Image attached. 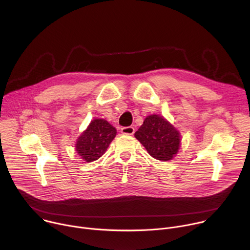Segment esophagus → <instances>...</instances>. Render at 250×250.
<instances>
[{
	"label": "esophagus",
	"instance_id": "esophagus-1",
	"mask_svg": "<svg viewBox=\"0 0 250 250\" xmlns=\"http://www.w3.org/2000/svg\"><path fill=\"white\" fill-rule=\"evenodd\" d=\"M121 132L124 134H128L131 135L134 133V127L133 126H125L121 128Z\"/></svg>",
	"mask_w": 250,
	"mask_h": 250
}]
</instances>
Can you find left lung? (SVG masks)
<instances>
[{
  "mask_svg": "<svg viewBox=\"0 0 250 250\" xmlns=\"http://www.w3.org/2000/svg\"><path fill=\"white\" fill-rule=\"evenodd\" d=\"M134 136L153 158L160 161L171 160L180 147L179 131L157 115L148 116Z\"/></svg>",
  "mask_w": 250,
  "mask_h": 250,
  "instance_id": "left-lung-1",
  "label": "left lung"
}]
</instances>
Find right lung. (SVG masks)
Wrapping results in <instances>:
<instances>
[{"instance_id":"add662e5","label":"right lung","mask_w":250,"mask_h":250,"mask_svg":"<svg viewBox=\"0 0 250 250\" xmlns=\"http://www.w3.org/2000/svg\"><path fill=\"white\" fill-rule=\"evenodd\" d=\"M116 134L117 130L112 125L96 119L77 139L76 151L85 161H95L105 152Z\"/></svg>"}]
</instances>
